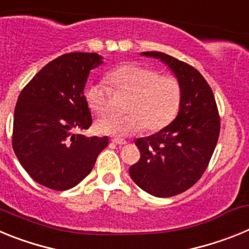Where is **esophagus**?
Returning a JSON list of instances; mask_svg holds the SVG:
<instances>
[{
    "label": "esophagus",
    "instance_id": "1",
    "mask_svg": "<svg viewBox=\"0 0 249 249\" xmlns=\"http://www.w3.org/2000/svg\"><path fill=\"white\" fill-rule=\"evenodd\" d=\"M112 142L116 144H120V146H123V144H126L127 143V141L126 140H123V138H112Z\"/></svg>",
    "mask_w": 249,
    "mask_h": 249
}]
</instances>
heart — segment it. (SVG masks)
Masks as SVG:
<instances>
[{"label": "heart", "mask_w": 249, "mask_h": 249, "mask_svg": "<svg viewBox=\"0 0 249 249\" xmlns=\"http://www.w3.org/2000/svg\"><path fill=\"white\" fill-rule=\"evenodd\" d=\"M106 80L116 92L129 93L127 114H106L96 122L103 135L126 137L142 131L157 132L168 126L177 116L182 89L176 77L160 76L153 68L128 63L109 71ZM111 89L103 82L91 83L85 91L86 102L96 114L108 108Z\"/></svg>", "instance_id": "1"}]
</instances>
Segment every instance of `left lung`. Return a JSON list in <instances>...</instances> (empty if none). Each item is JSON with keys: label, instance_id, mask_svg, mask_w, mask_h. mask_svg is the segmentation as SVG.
I'll return each instance as SVG.
<instances>
[{"label": "left lung", "instance_id": "obj_1", "mask_svg": "<svg viewBox=\"0 0 249 249\" xmlns=\"http://www.w3.org/2000/svg\"><path fill=\"white\" fill-rule=\"evenodd\" d=\"M160 59L172 71L182 89L177 117L148 137L136 140L141 158L129 176L155 197L179 195L198 181L215 148L219 116L210 85L196 68L162 52H142Z\"/></svg>", "mask_w": 249, "mask_h": 249}]
</instances>
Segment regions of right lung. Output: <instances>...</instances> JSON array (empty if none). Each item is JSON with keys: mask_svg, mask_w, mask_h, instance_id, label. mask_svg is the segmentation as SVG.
Listing matches in <instances>:
<instances>
[{"mask_svg": "<svg viewBox=\"0 0 249 249\" xmlns=\"http://www.w3.org/2000/svg\"><path fill=\"white\" fill-rule=\"evenodd\" d=\"M103 63L97 53L62 54L19 93L13 117L12 147L37 183L54 191L77 186L93 168L108 137H86L92 116L85 98L89 72Z\"/></svg>", "mask_w": 249, "mask_h": 249, "instance_id": "right-lung-1", "label": "right lung"}]
</instances>
